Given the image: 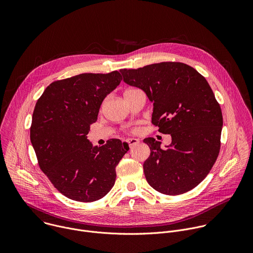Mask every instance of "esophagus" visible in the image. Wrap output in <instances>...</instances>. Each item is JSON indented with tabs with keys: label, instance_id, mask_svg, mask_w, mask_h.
<instances>
[{
	"label": "esophagus",
	"instance_id": "1",
	"mask_svg": "<svg viewBox=\"0 0 253 253\" xmlns=\"http://www.w3.org/2000/svg\"><path fill=\"white\" fill-rule=\"evenodd\" d=\"M126 142L130 147H133V146L137 145V144H139V140L136 139V138H129V139L126 140Z\"/></svg>",
	"mask_w": 253,
	"mask_h": 253
}]
</instances>
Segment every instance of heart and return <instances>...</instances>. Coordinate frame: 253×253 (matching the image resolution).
I'll use <instances>...</instances> for the list:
<instances>
[{
	"mask_svg": "<svg viewBox=\"0 0 253 253\" xmlns=\"http://www.w3.org/2000/svg\"><path fill=\"white\" fill-rule=\"evenodd\" d=\"M132 90H134V89H130V90H127V91H125V93H128V92H130V91H132ZM124 93V94H125Z\"/></svg>",
	"mask_w": 253,
	"mask_h": 253,
	"instance_id": "heart-1",
	"label": "heart"
}]
</instances>
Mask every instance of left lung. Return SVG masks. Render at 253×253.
Segmentation results:
<instances>
[{
    "instance_id": "1",
    "label": "left lung",
    "mask_w": 253,
    "mask_h": 253,
    "mask_svg": "<svg viewBox=\"0 0 253 253\" xmlns=\"http://www.w3.org/2000/svg\"><path fill=\"white\" fill-rule=\"evenodd\" d=\"M120 72L126 84L140 88L153 102L152 124L172 139L165 150L152 137L143 140L151 151L143 164L147 182L167 195L193 189L207 176L220 150L222 112L208 82L180 62Z\"/></svg>"
}]
</instances>
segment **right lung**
Returning a JSON list of instances; mask_svg holds the SVG:
<instances>
[{"mask_svg":"<svg viewBox=\"0 0 253 253\" xmlns=\"http://www.w3.org/2000/svg\"><path fill=\"white\" fill-rule=\"evenodd\" d=\"M118 71L84 73L51 83L36 103L30 138L41 170L57 190L80 202L104 197L129 150L119 139L93 146L87 139L105 97L121 82Z\"/></svg>","mask_w":253,"mask_h":253,"instance_id":"right-lung-1","label":"right lung"}]
</instances>
